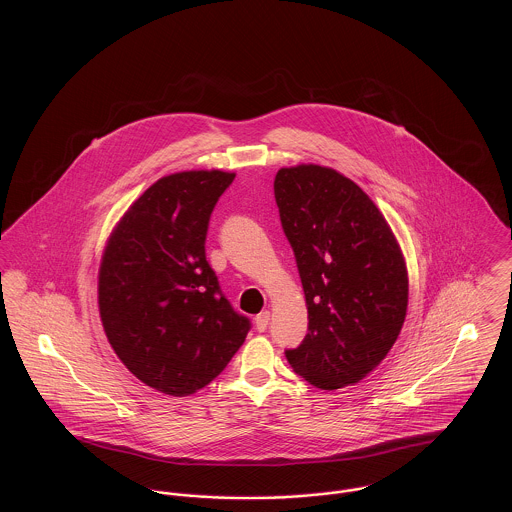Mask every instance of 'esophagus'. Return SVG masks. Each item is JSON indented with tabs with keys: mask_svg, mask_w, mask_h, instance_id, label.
Masks as SVG:
<instances>
[{
	"mask_svg": "<svg viewBox=\"0 0 512 512\" xmlns=\"http://www.w3.org/2000/svg\"><path fill=\"white\" fill-rule=\"evenodd\" d=\"M268 322H270V313L263 311V313H259V315L255 317V328H257L259 332H265L268 328Z\"/></svg>",
	"mask_w": 512,
	"mask_h": 512,
	"instance_id": "34e87169",
	"label": "esophagus"
}]
</instances>
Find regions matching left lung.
Listing matches in <instances>:
<instances>
[{"label": "left lung", "instance_id": "1", "mask_svg": "<svg viewBox=\"0 0 512 512\" xmlns=\"http://www.w3.org/2000/svg\"><path fill=\"white\" fill-rule=\"evenodd\" d=\"M274 197L309 313L288 363L320 390L357 384L386 359L407 317L401 245L376 203L330 167H282Z\"/></svg>", "mask_w": 512, "mask_h": 512}]
</instances>
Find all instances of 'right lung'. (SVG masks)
<instances>
[{
    "label": "right lung",
    "instance_id": "right-lung-1",
    "mask_svg": "<svg viewBox=\"0 0 512 512\" xmlns=\"http://www.w3.org/2000/svg\"><path fill=\"white\" fill-rule=\"evenodd\" d=\"M234 176L201 169L159 178L124 211L103 247V332L140 382L172 397L211 384L249 330L205 257L209 217Z\"/></svg>",
    "mask_w": 512,
    "mask_h": 512
}]
</instances>
